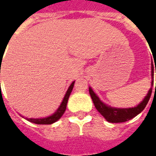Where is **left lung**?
<instances>
[{
    "label": "left lung",
    "instance_id": "1",
    "mask_svg": "<svg viewBox=\"0 0 156 156\" xmlns=\"http://www.w3.org/2000/svg\"><path fill=\"white\" fill-rule=\"evenodd\" d=\"M154 65H155V62H154ZM154 66L156 67L155 70H154V64L152 62H151V77H152L151 87L148 90L147 95L144 97V99L137 106L133 107V108H114V107L108 106V105L105 104L104 102H102L97 96V94L94 92L92 87H89V94L93 100L95 108L108 122L112 123L125 122L135 117L137 115H139L147 106L149 98L151 96V94H152V86L154 84V71H155L156 73V65Z\"/></svg>",
    "mask_w": 156,
    "mask_h": 156
}]
</instances>
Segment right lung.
I'll use <instances>...</instances> for the list:
<instances>
[{"instance_id":"obj_1","label":"right lung","mask_w":156,"mask_h":156,"mask_svg":"<svg viewBox=\"0 0 156 156\" xmlns=\"http://www.w3.org/2000/svg\"><path fill=\"white\" fill-rule=\"evenodd\" d=\"M74 84H75V81L70 84V86H69L67 92L65 94V96L63 98L62 103H61V105L59 106V108H57L56 111L53 115L48 117H44V118H26V119H27V121H29L30 122L35 123V124H52V123L57 122L59 119H61V117L62 116V115L64 114L65 110H66L67 103H68V101H69V95H70V94H71L72 90H73Z\"/></svg>"}]
</instances>
